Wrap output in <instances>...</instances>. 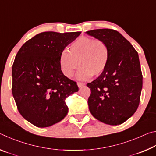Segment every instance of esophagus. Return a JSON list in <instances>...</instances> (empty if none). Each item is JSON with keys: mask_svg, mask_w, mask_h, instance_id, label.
I'll list each match as a JSON object with an SVG mask.
<instances>
[{"mask_svg": "<svg viewBox=\"0 0 156 156\" xmlns=\"http://www.w3.org/2000/svg\"><path fill=\"white\" fill-rule=\"evenodd\" d=\"M77 84H78V87L79 88H81V87H83V86H84V83H77Z\"/></svg>", "mask_w": 156, "mask_h": 156, "instance_id": "obj_1", "label": "esophagus"}]
</instances>
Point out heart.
<instances>
[{
  "label": "heart",
  "instance_id": "1",
  "mask_svg": "<svg viewBox=\"0 0 156 156\" xmlns=\"http://www.w3.org/2000/svg\"><path fill=\"white\" fill-rule=\"evenodd\" d=\"M109 60V48L104 41L81 36L60 55V70L66 77L72 78L79 66L76 77L86 80L92 76H98L107 68Z\"/></svg>",
  "mask_w": 156,
  "mask_h": 156
}]
</instances>
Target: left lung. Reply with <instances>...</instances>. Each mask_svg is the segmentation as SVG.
<instances>
[{
  "instance_id": "1",
  "label": "left lung",
  "mask_w": 156,
  "mask_h": 156,
  "mask_svg": "<svg viewBox=\"0 0 156 156\" xmlns=\"http://www.w3.org/2000/svg\"><path fill=\"white\" fill-rule=\"evenodd\" d=\"M86 33L104 41L109 48L107 68L98 78L87 84L91 90L89 109L100 122L120 125L133 115L140 103L142 75L138 54L115 30L98 29Z\"/></svg>"
}]
</instances>
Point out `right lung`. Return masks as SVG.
<instances>
[{
  "label": "right lung",
  "mask_w": 156,
  "mask_h": 156,
  "mask_svg": "<svg viewBox=\"0 0 156 156\" xmlns=\"http://www.w3.org/2000/svg\"><path fill=\"white\" fill-rule=\"evenodd\" d=\"M81 34L45 31L20 47L12 66V94L18 112L38 127L61 121L68 113L65 99L77 92L76 83L63 74L60 55Z\"/></svg>",
  "instance_id": "right-lung-1"
}]
</instances>
